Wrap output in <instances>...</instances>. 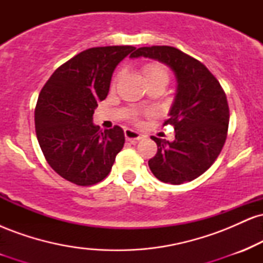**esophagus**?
Segmentation results:
<instances>
[{
    "mask_svg": "<svg viewBox=\"0 0 263 263\" xmlns=\"http://www.w3.org/2000/svg\"><path fill=\"white\" fill-rule=\"evenodd\" d=\"M125 137L126 140L129 141V142H134V143H136L137 141H140L142 138V136L138 134V132L134 131V129H125Z\"/></svg>",
    "mask_w": 263,
    "mask_h": 263,
    "instance_id": "obj_1",
    "label": "esophagus"
}]
</instances>
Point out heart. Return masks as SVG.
<instances>
[{
  "label": "heart",
  "mask_w": 263,
  "mask_h": 263,
  "mask_svg": "<svg viewBox=\"0 0 263 263\" xmlns=\"http://www.w3.org/2000/svg\"><path fill=\"white\" fill-rule=\"evenodd\" d=\"M142 74H143L144 80L147 81L148 86L156 85V84H163V85H167L168 81H170V70L164 64L158 62H149L146 63L141 68ZM120 79H121V73H117L114 77L112 81H111V89H116L117 84H119ZM132 121H137V114L132 115Z\"/></svg>",
  "instance_id": "1"
}]
</instances>
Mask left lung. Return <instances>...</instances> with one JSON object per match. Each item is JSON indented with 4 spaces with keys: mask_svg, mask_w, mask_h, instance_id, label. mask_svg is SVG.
<instances>
[{
    "mask_svg": "<svg viewBox=\"0 0 263 263\" xmlns=\"http://www.w3.org/2000/svg\"><path fill=\"white\" fill-rule=\"evenodd\" d=\"M138 57L171 66L178 80L170 119L163 123L174 128L176 140L151 137L157 153L148 161L149 170L163 183L192 182L213 165L228 137L230 111L224 89L203 63L174 47H142L131 54Z\"/></svg>",
    "mask_w": 263,
    "mask_h": 263,
    "instance_id": "obj_1",
    "label": "left lung"
}]
</instances>
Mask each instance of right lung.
Segmentation results:
<instances>
[{
    "mask_svg": "<svg viewBox=\"0 0 263 263\" xmlns=\"http://www.w3.org/2000/svg\"><path fill=\"white\" fill-rule=\"evenodd\" d=\"M135 49L110 45L84 50L60 65L39 93L34 110L39 146L48 164L77 185L104 180L122 149L123 129L101 131L92 115L106 99L116 65Z\"/></svg>",
    "mask_w": 263,
    "mask_h": 263,
    "instance_id": "right-lung-1",
    "label": "right lung"
}]
</instances>
